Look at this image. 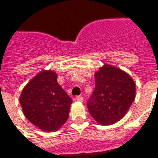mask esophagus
Here are the masks:
<instances>
[{"label": "esophagus", "mask_w": 158, "mask_h": 158, "mask_svg": "<svg viewBox=\"0 0 158 158\" xmlns=\"http://www.w3.org/2000/svg\"><path fill=\"white\" fill-rule=\"evenodd\" d=\"M75 100L79 101V102H83V101H84V98H83L82 96H77L75 98Z\"/></svg>", "instance_id": "esophagus-1"}]
</instances>
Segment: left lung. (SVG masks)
Wrapping results in <instances>:
<instances>
[{
  "instance_id": "8db88e82",
  "label": "left lung",
  "mask_w": 158,
  "mask_h": 158,
  "mask_svg": "<svg viewBox=\"0 0 158 158\" xmlns=\"http://www.w3.org/2000/svg\"><path fill=\"white\" fill-rule=\"evenodd\" d=\"M95 89L88 101L89 112L101 126L116 123L125 116L135 97V83L125 71L104 64L94 73Z\"/></svg>"
}]
</instances>
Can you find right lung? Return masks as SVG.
Instances as JSON below:
<instances>
[{"label":"right lung","instance_id":"1","mask_svg":"<svg viewBox=\"0 0 158 158\" xmlns=\"http://www.w3.org/2000/svg\"><path fill=\"white\" fill-rule=\"evenodd\" d=\"M52 70H43L23 88L20 104L25 117L38 129L52 132L67 121L72 99Z\"/></svg>","mask_w":158,"mask_h":158}]
</instances>
